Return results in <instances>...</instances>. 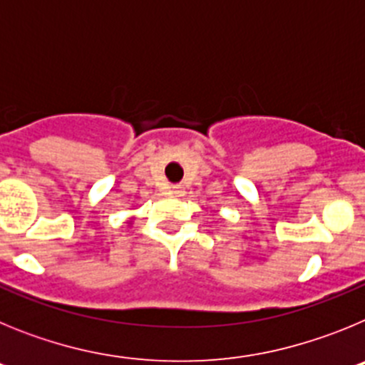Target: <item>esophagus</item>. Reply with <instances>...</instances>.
I'll use <instances>...</instances> for the list:
<instances>
[{
    "instance_id": "34e87169",
    "label": "esophagus",
    "mask_w": 365,
    "mask_h": 365,
    "mask_svg": "<svg viewBox=\"0 0 365 365\" xmlns=\"http://www.w3.org/2000/svg\"><path fill=\"white\" fill-rule=\"evenodd\" d=\"M170 192H172L173 195H182V193H185V190H182V186L180 185H173V186H170Z\"/></svg>"
}]
</instances>
